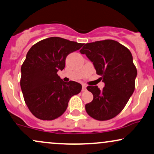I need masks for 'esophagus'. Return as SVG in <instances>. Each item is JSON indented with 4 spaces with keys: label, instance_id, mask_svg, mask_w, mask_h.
Instances as JSON below:
<instances>
[{
    "label": "esophagus",
    "instance_id": "obj_1",
    "mask_svg": "<svg viewBox=\"0 0 154 154\" xmlns=\"http://www.w3.org/2000/svg\"><path fill=\"white\" fill-rule=\"evenodd\" d=\"M86 87H87V86L86 84H83L82 85V91H86Z\"/></svg>",
    "mask_w": 154,
    "mask_h": 154
}]
</instances>
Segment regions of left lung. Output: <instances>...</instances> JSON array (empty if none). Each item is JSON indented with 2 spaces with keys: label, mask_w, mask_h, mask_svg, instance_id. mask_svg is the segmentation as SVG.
Returning a JSON list of instances; mask_svg holds the SVG:
<instances>
[{
  "label": "left lung",
  "mask_w": 154,
  "mask_h": 154,
  "mask_svg": "<svg viewBox=\"0 0 154 154\" xmlns=\"http://www.w3.org/2000/svg\"><path fill=\"white\" fill-rule=\"evenodd\" d=\"M80 52L93 63L105 83L102 90L97 86L87 87L94 95L92 101L86 104L87 113L98 121L113 119L123 109L135 89L137 70L131 53L113 40L86 43Z\"/></svg>",
  "instance_id": "8db88e82"
}]
</instances>
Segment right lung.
<instances>
[{
    "instance_id": "add662e5",
    "label": "right lung",
    "mask_w": 154,
    "mask_h": 154,
    "mask_svg": "<svg viewBox=\"0 0 154 154\" xmlns=\"http://www.w3.org/2000/svg\"><path fill=\"white\" fill-rule=\"evenodd\" d=\"M83 45L51 37L35 43L28 51L21 66L20 88L28 108L38 119L51 121L60 116L70 98L81 92L80 83L64 82L57 72L65 68L68 55Z\"/></svg>"
}]
</instances>
